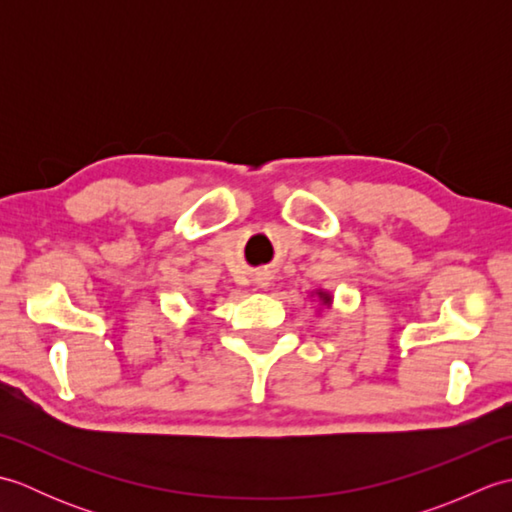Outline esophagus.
I'll return each mask as SVG.
<instances>
[{
    "mask_svg": "<svg viewBox=\"0 0 512 512\" xmlns=\"http://www.w3.org/2000/svg\"><path fill=\"white\" fill-rule=\"evenodd\" d=\"M257 286H259V288H268L270 281H268L266 277H257Z\"/></svg>",
    "mask_w": 512,
    "mask_h": 512,
    "instance_id": "esophagus-1",
    "label": "esophagus"
}]
</instances>
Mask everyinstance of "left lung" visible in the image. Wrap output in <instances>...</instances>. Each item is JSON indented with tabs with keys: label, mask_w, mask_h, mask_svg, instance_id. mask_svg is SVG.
I'll list each match as a JSON object with an SVG mask.
<instances>
[{
	"label": "left lung",
	"mask_w": 512,
	"mask_h": 512,
	"mask_svg": "<svg viewBox=\"0 0 512 512\" xmlns=\"http://www.w3.org/2000/svg\"><path fill=\"white\" fill-rule=\"evenodd\" d=\"M317 295H319V299L323 301V306H330V303H332V295H330V292H323V290H319Z\"/></svg>",
	"instance_id": "1"
}]
</instances>
